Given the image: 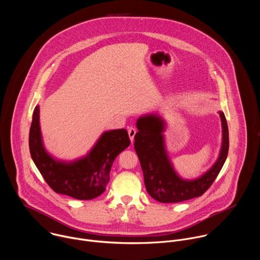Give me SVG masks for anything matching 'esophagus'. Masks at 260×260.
Wrapping results in <instances>:
<instances>
[{
	"instance_id": "34e87169",
	"label": "esophagus",
	"mask_w": 260,
	"mask_h": 260,
	"mask_svg": "<svg viewBox=\"0 0 260 260\" xmlns=\"http://www.w3.org/2000/svg\"><path fill=\"white\" fill-rule=\"evenodd\" d=\"M127 132H128V136H129L131 141L134 142V138H135V135H136V133H137V128H135L134 126H131V127L127 129Z\"/></svg>"
}]
</instances>
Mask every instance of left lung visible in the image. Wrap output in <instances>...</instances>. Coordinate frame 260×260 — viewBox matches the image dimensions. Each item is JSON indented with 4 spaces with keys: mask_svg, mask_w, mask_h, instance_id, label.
<instances>
[{
    "mask_svg": "<svg viewBox=\"0 0 260 260\" xmlns=\"http://www.w3.org/2000/svg\"><path fill=\"white\" fill-rule=\"evenodd\" d=\"M219 114L223 134L219 158L211 170L193 181L182 180L173 170L164 145L162 119L152 114L137 121L139 132L135 136L134 147L140 159L146 190L151 198L160 203H180L201 197L210 188L229 154L228 122L223 112Z\"/></svg>",
    "mask_w": 260,
    "mask_h": 260,
    "instance_id": "obj_1",
    "label": "left lung"
}]
</instances>
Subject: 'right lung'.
<instances>
[{
  "label": "right lung",
  "instance_id": "right-lung-1",
  "mask_svg": "<svg viewBox=\"0 0 260 260\" xmlns=\"http://www.w3.org/2000/svg\"><path fill=\"white\" fill-rule=\"evenodd\" d=\"M131 144L126 129L102 135L89 154L71 164L53 159L45 151L39 124V106H36L29 128L30 156L49 187L56 193L77 200H92L101 196L110 180L116 156Z\"/></svg>",
  "mask_w": 260,
  "mask_h": 260
}]
</instances>
